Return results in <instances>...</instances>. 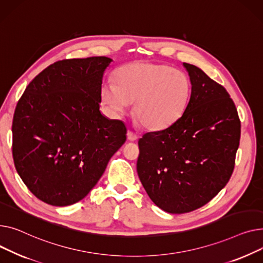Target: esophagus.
Here are the masks:
<instances>
[{
  "label": "esophagus",
  "instance_id": "1",
  "mask_svg": "<svg viewBox=\"0 0 263 263\" xmlns=\"http://www.w3.org/2000/svg\"><path fill=\"white\" fill-rule=\"evenodd\" d=\"M127 139H128L129 141H136L137 139H138V136L134 132H128L127 133Z\"/></svg>",
  "mask_w": 263,
  "mask_h": 263
}]
</instances>
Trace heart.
Listing matches in <instances>:
<instances>
[{"instance_id":"obj_1","label":"heart","mask_w":263,"mask_h":263,"mask_svg":"<svg viewBox=\"0 0 263 263\" xmlns=\"http://www.w3.org/2000/svg\"><path fill=\"white\" fill-rule=\"evenodd\" d=\"M192 85L187 74L165 65L137 63L118 72V83L104 82L103 102L115 114L127 110L135 103L134 114L141 124L159 130L175 123L184 112Z\"/></svg>"}]
</instances>
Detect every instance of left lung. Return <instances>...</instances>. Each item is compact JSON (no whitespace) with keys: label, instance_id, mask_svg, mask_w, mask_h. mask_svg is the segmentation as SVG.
<instances>
[{"label":"left lung","instance_id":"obj_1","mask_svg":"<svg viewBox=\"0 0 263 263\" xmlns=\"http://www.w3.org/2000/svg\"><path fill=\"white\" fill-rule=\"evenodd\" d=\"M192 85L183 115L139 139L137 172L149 198L168 213L203 207L234 172L241 122L226 89L183 63Z\"/></svg>","mask_w":263,"mask_h":263}]
</instances>
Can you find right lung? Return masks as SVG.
<instances>
[{
	"label": "right lung",
	"mask_w": 263,
	"mask_h": 263,
	"mask_svg": "<svg viewBox=\"0 0 263 263\" xmlns=\"http://www.w3.org/2000/svg\"><path fill=\"white\" fill-rule=\"evenodd\" d=\"M111 59L56 61L28 84L12 120V157L28 190L64 207L83 199L126 140V126L100 111Z\"/></svg>",
	"instance_id": "obj_1"
}]
</instances>
